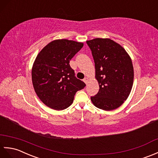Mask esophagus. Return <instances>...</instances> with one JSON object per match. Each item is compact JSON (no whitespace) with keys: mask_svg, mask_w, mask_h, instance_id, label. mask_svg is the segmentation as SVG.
Segmentation results:
<instances>
[{"mask_svg":"<svg viewBox=\"0 0 158 158\" xmlns=\"http://www.w3.org/2000/svg\"><path fill=\"white\" fill-rule=\"evenodd\" d=\"M89 78H85V79H84V82H85L86 85H87V83H88V82H89Z\"/></svg>","mask_w":158,"mask_h":158,"instance_id":"34e87169","label":"esophagus"}]
</instances>
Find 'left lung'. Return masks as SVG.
I'll return each instance as SVG.
<instances>
[{"mask_svg": "<svg viewBox=\"0 0 158 158\" xmlns=\"http://www.w3.org/2000/svg\"><path fill=\"white\" fill-rule=\"evenodd\" d=\"M86 43L92 51L99 90L90 99L95 107L114 110L127 99L133 85L131 58L120 44L110 38H94Z\"/></svg>", "mask_w": 158, "mask_h": 158, "instance_id": "obj_1", "label": "left lung"}]
</instances>
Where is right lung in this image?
<instances>
[{
  "label": "right lung",
  "mask_w": 158,
  "mask_h": 158,
  "mask_svg": "<svg viewBox=\"0 0 158 158\" xmlns=\"http://www.w3.org/2000/svg\"><path fill=\"white\" fill-rule=\"evenodd\" d=\"M82 43L59 39L46 45L35 59L31 80L35 92L47 106L63 110L72 105L78 90L85 87L76 78L69 61L83 47Z\"/></svg>",
  "instance_id": "right-lung-1"
}]
</instances>
